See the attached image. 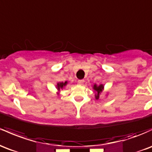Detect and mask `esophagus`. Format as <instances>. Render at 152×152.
<instances>
[{
	"mask_svg": "<svg viewBox=\"0 0 152 152\" xmlns=\"http://www.w3.org/2000/svg\"><path fill=\"white\" fill-rule=\"evenodd\" d=\"M77 83H78V84H79V85H82V84H84V79L79 80V81H77Z\"/></svg>",
	"mask_w": 152,
	"mask_h": 152,
	"instance_id": "esophagus-1",
	"label": "esophagus"
}]
</instances>
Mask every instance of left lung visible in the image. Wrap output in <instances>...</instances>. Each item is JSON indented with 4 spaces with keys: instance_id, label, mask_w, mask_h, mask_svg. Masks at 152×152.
<instances>
[{
    "instance_id": "left-lung-1",
    "label": "left lung",
    "mask_w": 152,
    "mask_h": 152,
    "mask_svg": "<svg viewBox=\"0 0 152 152\" xmlns=\"http://www.w3.org/2000/svg\"><path fill=\"white\" fill-rule=\"evenodd\" d=\"M93 89L95 91V98L96 99H98L99 98V95H100L101 92L104 89V86H103V84H100L99 86H97L96 84H94V86H93Z\"/></svg>"
}]
</instances>
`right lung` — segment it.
<instances>
[{
    "instance_id": "add662e5",
    "label": "right lung",
    "mask_w": 152,
    "mask_h": 152,
    "mask_svg": "<svg viewBox=\"0 0 152 152\" xmlns=\"http://www.w3.org/2000/svg\"><path fill=\"white\" fill-rule=\"evenodd\" d=\"M68 84V81H65V82H60L58 83L57 86H56V88H57L58 91H60V90L63 89L64 86H66V84Z\"/></svg>"
}]
</instances>
